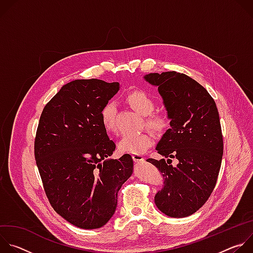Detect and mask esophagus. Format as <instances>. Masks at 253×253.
I'll list each match as a JSON object with an SVG mask.
<instances>
[{"label":"esophagus","instance_id":"34e87169","mask_svg":"<svg viewBox=\"0 0 253 253\" xmlns=\"http://www.w3.org/2000/svg\"><path fill=\"white\" fill-rule=\"evenodd\" d=\"M132 158L134 160V162H143L144 161V157L142 154H136V153H133L132 154Z\"/></svg>","mask_w":253,"mask_h":253}]
</instances>
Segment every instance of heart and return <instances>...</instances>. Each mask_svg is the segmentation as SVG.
I'll use <instances>...</instances> for the list:
<instances>
[{
	"label": "heart",
	"mask_w": 253,
	"mask_h": 253,
	"mask_svg": "<svg viewBox=\"0 0 253 253\" xmlns=\"http://www.w3.org/2000/svg\"><path fill=\"white\" fill-rule=\"evenodd\" d=\"M127 103L138 114L146 116V126L157 134H163L170 127V118L166 113L157 112L151 113L155 108V102L152 97L143 90H133L126 96ZM116 105L109 101L105 103L100 110V121L104 129L108 132L115 133L117 131L116 123ZM153 144V136L150 132H140L124 135L119 143L118 147L122 152L128 153H143Z\"/></svg>",
	"instance_id": "heart-1"
}]
</instances>
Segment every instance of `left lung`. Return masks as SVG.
<instances>
[{"mask_svg": "<svg viewBox=\"0 0 253 253\" xmlns=\"http://www.w3.org/2000/svg\"><path fill=\"white\" fill-rule=\"evenodd\" d=\"M144 79L158 87L171 120L156 146L168 159H147L164 179L155 204L170 217H186L202 207L217 181L223 155L217 107L207 90L185 74L170 71ZM171 158L178 160L175 168Z\"/></svg>", "mask_w": 253, "mask_h": 253, "instance_id": "left-lung-1", "label": "left lung"}]
</instances>
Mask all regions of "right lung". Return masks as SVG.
I'll return each instance as SVG.
<instances>
[{"label": "right lung", "mask_w": 253, "mask_h": 253, "mask_svg": "<svg viewBox=\"0 0 253 253\" xmlns=\"http://www.w3.org/2000/svg\"><path fill=\"white\" fill-rule=\"evenodd\" d=\"M118 82L75 80L47 103L35 138V159L54 210L77 227L96 229L115 213L133 159H109L116 148L100 121L102 106Z\"/></svg>", "instance_id": "obj_1"}]
</instances>
